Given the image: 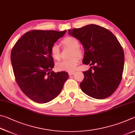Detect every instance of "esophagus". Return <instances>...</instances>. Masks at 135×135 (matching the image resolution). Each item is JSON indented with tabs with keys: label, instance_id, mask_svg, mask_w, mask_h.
I'll return each instance as SVG.
<instances>
[{
	"label": "esophagus",
	"instance_id": "34e87169",
	"mask_svg": "<svg viewBox=\"0 0 135 135\" xmlns=\"http://www.w3.org/2000/svg\"><path fill=\"white\" fill-rule=\"evenodd\" d=\"M68 74H69V76H71V75H73L75 74V72H69V73H68Z\"/></svg>",
	"mask_w": 135,
	"mask_h": 135
}]
</instances>
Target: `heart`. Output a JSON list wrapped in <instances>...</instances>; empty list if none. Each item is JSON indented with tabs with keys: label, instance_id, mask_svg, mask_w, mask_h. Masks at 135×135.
<instances>
[{
	"label": "heart",
	"instance_id": "obj_1",
	"mask_svg": "<svg viewBox=\"0 0 135 135\" xmlns=\"http://www.w3.org/2000/svg\"><path fill=\"white\" fill-rule=\"evenodd\" d=\"M61 44L64 47L71 49L69 60H63L57 63L56 68L59 71L73 72L76 69L79 61L78 57L82 55V50L79 47V41L73 37H66L61 40ZM50 53L54 60H59L60 59V50L57 44H53L50 49Z\"/></svg>",
	"mask_w": 135,
	"mask_h": 135
}]
</instances>
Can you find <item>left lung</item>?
Here are the masks:
<instances>
[{"mask_svg": "<svg viewBox=\"0 0 135 135\" xmlns=\"http://www.w3.org/2000/svg\"><path fill=\"white\" fill-rule=\"evenodd\" d=\"M68 32L84 46L82 63L91 66L83 72L81 90L96 99L112 95L122 81L124 69V51L117 38L110 31L95 24Z\"/></svg>", "mask_w": 135, "mask_h": 135, "instance_id": "1", "label": "left lung"}]
</instances>
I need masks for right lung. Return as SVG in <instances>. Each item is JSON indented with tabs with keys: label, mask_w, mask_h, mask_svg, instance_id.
<instances>
[{
	"label": "right lung",
	"mask_w": 135,
	"mask_h": 135,
	"mask_svg": "<svg viewBox=\"0 0 135 135\" xmlns=\"http://www.w3.org/2000/svg\"><path fill=\"white\" fill-rule=\"evenodd\" d=\"M66 32L30 31L12 49L11 60L16 83L35 102L46 103L55 98L69 78L66 72L52 71L54 63L50 53L51 46Z\"/></svg>",
	"instance_id": "add662e5"
}]
</instances>
